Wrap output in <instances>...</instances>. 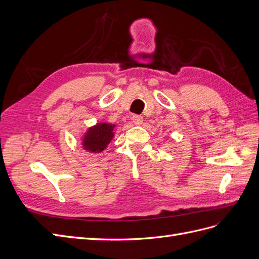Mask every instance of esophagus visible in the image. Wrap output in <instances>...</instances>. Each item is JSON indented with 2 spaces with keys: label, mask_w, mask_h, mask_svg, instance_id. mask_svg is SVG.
<instances>
[{
  "label": "esophagus",
  "mask_w": 259,
  "mask_h": 259,
  "mask_svg": "<svg viewBox=\"0 0 259 259\" xmlns=\"http://www.w3.org/2000/svg\"><path fill=\"white\" fill-rule=\"evenodd\" d=\"M133 122H134V124L136 125H140L143 123V116L142 115H133Z\"/></svg>",
  "instance_id": "obj_1"
}]
</instances>
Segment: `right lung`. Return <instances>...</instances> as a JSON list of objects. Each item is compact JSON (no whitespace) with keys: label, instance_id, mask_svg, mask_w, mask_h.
Listing matches in <instances>:
<instances>
[{"label":"right lung","instance_id":"right-lung-1","mask_svg":"<svg viewBox=\"0 0 259 259\" xmlns=\"http://www.w3.org/2000/svg\"><path fill=\"white\" fill-rule=\"evenodd\" d=\"M113 126L112 124L101 123L90 128L84 137V148L92 152L103 151L113 137Z\"/></svg>","mask_w":259,"mask_h":259}]
</instances>
